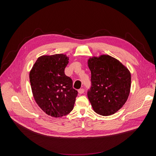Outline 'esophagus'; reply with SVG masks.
<instances>
[{
	"instance_id": "esophagus-1",
	"label": "esophagus",
	"mask_w": 156,
	"mask_h": 156,
	"mask_svg": "<svg viewBox=\"0 0 156 156\" xmlns=\"http://www.w3.org/2000/svg\"><path fill=\"white\" fill-rule=\"evenodd\" d=\"M84 92V89H83V88H81L78 90V93L80 94H83Z\"/></svg>"
}]
</instances>
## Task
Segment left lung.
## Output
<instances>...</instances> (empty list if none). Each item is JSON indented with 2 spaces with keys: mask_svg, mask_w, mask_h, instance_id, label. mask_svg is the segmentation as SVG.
<instances>
[{
  "mask_svg": "<svg viewBox=\"0 0 156 156\" xmlns=\"http://www.w3.org/2000/svg\"><path fill=\"white\" fill-rule=\"evenodd\" d=\"M91 72L87 98L94 112L108 116L114 114L125 104L131 87V74L116 58L108 55L88 60Z\"/></svg>",
  "mask_w": 156,
  "mask_h": 156,
  "instance_id": "left-lung-1",
  "label": "left lung"
}]
</instances>
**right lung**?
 <instances>
[{
	"instance_id": "1",
	"label": "right lung",
	"mask_w": 156,
	"mask_h": 156,
	"mask_svg": "<svg viewBox=\"0 0 156 156\" xmlns=\"http://www.w3.org/2000/svg\"><path fill=\"white\" fill-rule=\"evenodd\" d=\"M69 58L63 54L43 55L37 58L30 73L35 101L46 114L61 117L74 107L78 91L72 80L66 76Z\"/></svg>"
}]
</instances>
